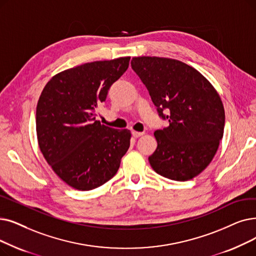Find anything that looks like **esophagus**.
<instances>
[{
	"label": "esophagus",
	"instance_id": "esophagus-1",
	"mask_svg": "<svg viewBox=\"0 0 256 256\" xmlns=\"http://www.w3.org/2000/svg\"><path fill=\"white\" fill-rule=\"evenodd\" d=\"M132 137H134V138H139V137H141V136L143 135V132L132 130Z\"/></svg>",
	"mask_w": 256,
	"mask_h": 256
}]
</instances>
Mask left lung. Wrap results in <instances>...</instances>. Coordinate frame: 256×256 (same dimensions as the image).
Wrapping results in <instances>:
<instances>
[{"label":"left lung","instance_id":"obj_1","mask_svg":"<svg viewBox=\"0 0 256 256\" xmlns=\"http://www.w3.org/2000/svg\"><path fill=\"white\" fill-rule=\"evenodd\" d=\"M130 66L159 117L170 122L154 132L158 146L148 157L150 166L170 180L192 179L214 159L223 138L225 110L220 95L201 73L180 60L141 56Z\"/></svg>","mask_w":256,"mask_h":256}]
</instances>
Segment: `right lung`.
Here are the masks:
<instances>
[{
  "label": "right lung",
  "mask_w": 256,
  "mask_h": 256,
  "mask_svg": "<svg viewBox=\"0 0 256 256\" xmlns=\"http://www.w3.org/2000/svg\"><path fill=\"white\" fill-rule=\"evenodd\" d=\"M130 58L88 62L47 82L36 106L38 146L48 164L75 190L86 192L116 174L130 132L96 120V108L124 74Z\"/></svg>",
  "instance_id": "obj_1"
}]
</instances>
